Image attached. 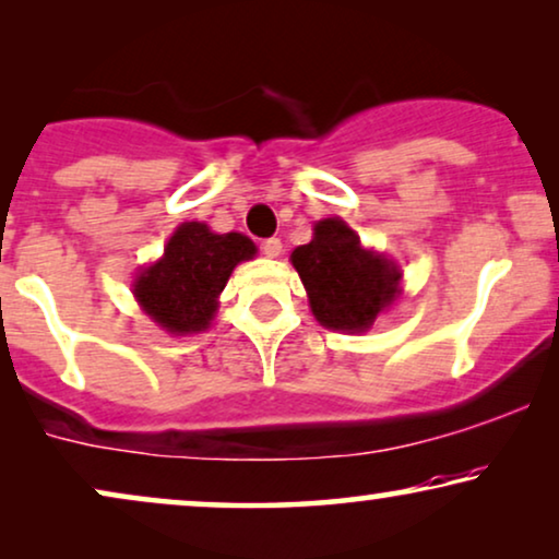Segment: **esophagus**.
I'll return each mask as SVG.
<instances>
[{
  "instance_id": "obj_1",
  "label": "esophagus",
  "mask_w": 559,
  "mask_h": 559,
  "mask_svg": "<svg viewBox=\"0 0 559 559\" xmlns=\"http://www.w3.org/2000/svg\"><path fill=\"white\" fill-rule=\"evenodd\" d=\"M262 251H264V254L270 257V259H277V257L282 254V241L274 239V236H272V239H264Z\"/></svg>"
}]
</instances>
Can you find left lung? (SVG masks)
<instances>
[{
    "label": "left lung",
    "mask_w": 559,
    "mask_h": 559,
    "mask_svg": "<svg viewBox=\"0 0 559 559\" xmlns=\"http://www.w3.org/2000/svg\"><path fill=\"white\" fill-rule=\"evenodd\" d=\"M312 316L333 331L364 333L402 293V270L392 259L364 249L354 228L341 218L312 226V241L293 251Z\"/></svg>",
    "instance_id": "8db88e82"
}]
</instances>
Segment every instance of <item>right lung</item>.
<instances>
[{
  "instance_id": "1",
  "label": "right lung",
  "mask_w": 559,
  "mask_h": 559,
  "mask_svg": "<svg viewBox=\"0 0 559 559\" xmlns=\"http://www.w3.org/2000/svg\"><path fill=\"white\" fill-rule=\"evenodd\" d=\"M257 247L243 234H213L209 224L188 221L175 228L165 254L134 280V297L163 331L201 333L218 310L234 266L254 259Z\"/></svg>"
}]
</instances>
